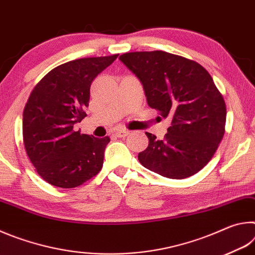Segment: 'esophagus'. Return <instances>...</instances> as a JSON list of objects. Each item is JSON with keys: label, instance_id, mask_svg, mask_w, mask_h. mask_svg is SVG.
Returning <instances> with one entry per match:
<instances>
[{"label": "esophagus", "instance_id": "obj_1", "mask_svg": "<svg viewBox=\"0 0 255 255\" xmlns=\"http://www.w3.org/2000/svg\"><path fill=\"white\" fill-rule=\"evenodd\" d=\"M115 135L117 137H126L129 135L128 130H125V129H120V130H116Z\"/></svg>", "mask_w": 255, "mask_h": 255}]
</instances>
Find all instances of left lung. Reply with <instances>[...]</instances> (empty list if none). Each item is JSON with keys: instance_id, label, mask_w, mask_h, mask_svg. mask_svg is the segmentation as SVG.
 Masks as SVG:
<instances>
[{"instance_id": "left-lung-1", "label": "left lung", "mask_w": 255, "mask_h": 255, "mask_svg": "<svg viewBox=\"0 0 255 255\" xmlns=\"http://www.w3.org/2000/svg\"><path fill=\"white\" fill-rule=\"evenodd\" d=\"M119 58L143 84L148 106L172 120L162 140L146 132L148 146L138 154L141 165L178 180L204 169L226 124L225 100L208 71L195 60L162 50L133 51Z\"/></svg>"}]
</instances>
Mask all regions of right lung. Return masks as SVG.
<instances>
[{
    "instance_id": "obj_1",
    "label": "right lung",
    "mask_w": 255,
    "mask_h": 255,
    "mask_svg": "<svg viewBox=\"0 0 255 255\" xmlns=\"http://www.w3.org/2000/svg\"><path fill=\"white\" fill-rule=\"evenodd\" d=\"M118 54L86 57L62 64L34 86L23 110L25 152L46 182L70 189L101 171L109 137L97 138L75 131L86 117L90 86Z\"/></svg>"
}]
</instances>
